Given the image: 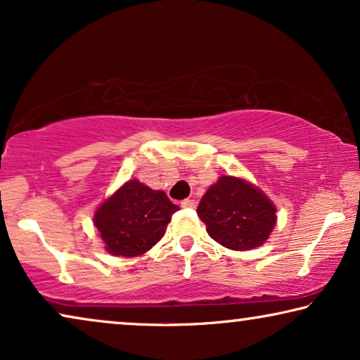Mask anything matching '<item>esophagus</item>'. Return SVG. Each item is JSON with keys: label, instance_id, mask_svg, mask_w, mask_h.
<instances>
[{"label": "esophagus", "instance_id": "1", "mask_svg": "<svg viewBox=\"0 0 360 360\" xmlns=\"http://www.w3.org/2000/svg\"><path fill=\"white\" fill-rule=\"evenodd\" d=\"M181 208H190V210H193L195 206H196V201L195 200H190V198H186V200H184L181 201Z\"/></svg>", "mask_w": 360, "mask_h": 360}]
</instances>
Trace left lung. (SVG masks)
Returning <instances> with one entry per match:
<instances>
[{"instance_id":"left-lung-1","label":"left lung","mask_w":360,"mask_h":360,"mask_svg":"<svg viewBox=\"0 0 360 360\" xmlns=\"http://www.w3.org/2000/svg\"><path fill=\"white\" fill-rule=\"evenodd\" d=\"M275 211L259 188L226 175L206 191L196 213L216 243L233 250H249L267 240L277 221Z\"/></svg>"}]
</instances>
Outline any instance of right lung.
<instances>
[{
  "label": "right lung",
  "mask_w": 360,
  "mask_h": 360,
  "mask_svg": "<svg viewBox=\"0 0 360 360\" xmlns=\"http://www.w3.org/2000/svg\"><path fill=\"white\" fill-rule=\"evenodd\" d=\"M179 210L164 191L129 180L96 210L95 226L108 252L136 257L159 243Z\"/></svg>",
  "instance_id": "add662e5"
}]
</instances>
